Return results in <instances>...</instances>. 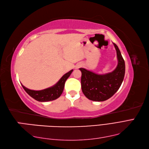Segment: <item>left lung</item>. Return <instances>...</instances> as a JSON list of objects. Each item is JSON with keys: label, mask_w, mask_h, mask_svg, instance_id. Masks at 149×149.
I'll return each instance as SVG.
<instances>
[{"label": "left lung", "mask_w": 149, "mask_h": 149, "mask_svg": "<svg viewBox=\"0 0 149 149\" xmlns=\"http://www.w3.org/2000/svg\"><path fill=\"white\" fill-rule=\"evenodd\" d=\"M116 50L118 66L111 72L98 74L84 68L81 71V84L83 94L93 101H104L111 98L121 86L125 73V63L118 47L113 43Z\"/></svg>", "instance_id": "1"}]
</instances>
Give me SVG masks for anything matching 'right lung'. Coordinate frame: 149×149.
I'll return each mask as SVG.
<instances>
[{
  "mask_svg": "<svg viewBox=\"0 0 149 149\" xmlns=\"http://www.w3.org/2000/svg\"><path fill=\"white\" fill-rule=\"evenodd\" d=\"M73 71L72 70L63 75L56 85L42 90H33L26 88L22 84L23 88L29 95L39 102H48L57 99L62 94L64 88V84L66 79L71 75Z\"/></svg>",
  "mask_w": 149,
  "mask_h": 149,
  "instance_id": "1",
  "label": "right lung"
}]
</instances>
